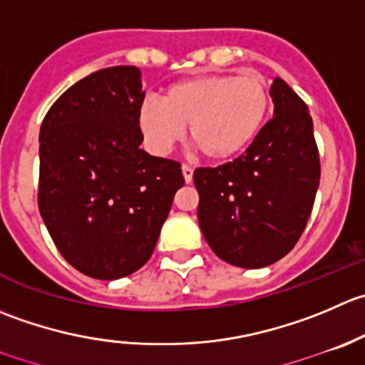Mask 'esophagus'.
I'll return each instance as SVG.
<instances>
[{
    "label": "esophagus",
    "instance_id": "34e87169",
    "mask_svg": "<svg viewBox=\"0 0 365 365\" xmlns=\"http://www.w3.org/2000/svg\"><path fill=\"white\" fill-rule=\"evenodd\" d=\"M182 173H183V180H185V183H190L192 182V168L187 164L182 165Z\"/></svg>",
    "mask_w": 365,
    "mask_h": 365
}]
</instances>
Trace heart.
I'll return each instance as SVG.
<instances>
[{"label": "heart", "instance_id": "b5f03b06", "mask_svg": "<svg viewBox=\"0 0 365 365\" xmlns=\"http://www.w3.org/2000/svg\"><path fill=\"white\" fill-rule=\"evenodd\" d=\"M267 110L260 74L210 73L169 85L162 101H144L139 126L157 153H168L189 126L190 143L205 158L228 160L253 143Z\"/></svg>", "mask_w": 365, "mask_h": 365}]
</instances>
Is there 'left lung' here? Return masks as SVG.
I'll use <instances>...</instances> for the list:
<instances>
[{
    "mask_svg": "<svg viewBox=\"0 0 365 365\" xmlns=\"http://www.w3.org/2000/svg\"><path fill=\"white\" fill-rule=\"evenodd\" d=\"M274 115L244 155L197 168V221L219 258L258 269L284 258L302 237L319 187V151L309 107L282 78L269 91Z\"/></svg>",
    "mask_w": 365,
    "mask_h": 365,
    "instance_id": "obj_1",
    "label": "left lung"
}]
</instances>
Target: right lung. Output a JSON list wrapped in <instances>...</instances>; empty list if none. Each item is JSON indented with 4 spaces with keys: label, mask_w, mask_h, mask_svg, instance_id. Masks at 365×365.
Masks as SVG:
<instances>
[{
    "label": "right lung",
    "mask_w": 365,
    "mask_h": 365,
    "mask_svg": "<svg viewBox=\"0 0 365 365\" xmlns=\"http://www.w3.org/2000/svg\"><path fill=\"white\" fill-rule=\"evenodd\" d=\"M140 71L100 69L51 105L38 135V210L62 257L98 280L150 260L182 165L140 150Z\"/></svg>",
    "instance_id": "1"
}]
</instances>
